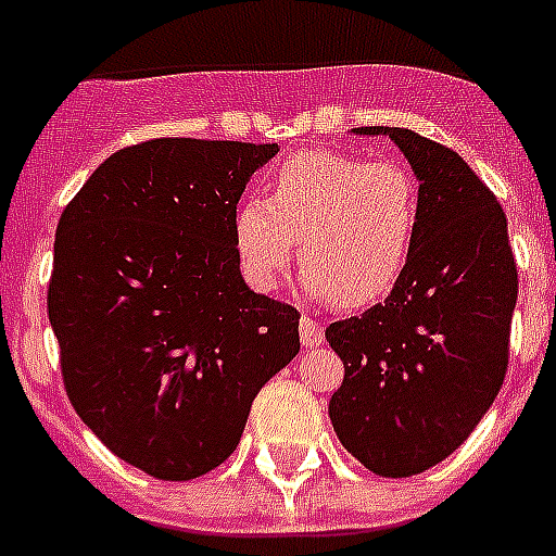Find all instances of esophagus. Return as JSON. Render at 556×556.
<instances>
[{
    "label": "esophagus",
    "mask_w": 556,
    "mask_h": 556,
    "mask_svg": "<svg viewBox=\"0 0 556 556\" xmlns=\"http://www.w3.org/2000/svg\"><path fill=\"white\" fill-rule=\"evenodd\" d=\"M301 342L306 348H320L323 339H326V331H323L320 320L317 317H308V314H303L301 317Z\"/></svg>",
    "instance_id": "obj_1"
}]
</instances>
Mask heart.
<instances>
[{
    "label": "heart",
    "mask_w": 556,
    "mask_h": 556,
    "mask_svg": "<svg viewBox=\"0 0 556 556\" xmlns=\"http://www.w3.org/2000/svg\"><path fill=\"white\" fill-rule=\"evenodd\" d=\"M417 225L420 184L404 161L303 150L275 166L264 198L242 200L233 242L250 283L273 289L298 239L312 292L365 308L404 278Z\"/></svg>",
    "instance_id": "obj_1"
}]
</instances>
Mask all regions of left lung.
Wrapping results in <instances>:
<instances>
[{
  "label": "left lung",
  "instance_id": "1",
  "mask_svg": "<svg viewBox=\"0 0 556 556\" xmlns=\"http://www.w3.org/2000/svg\"><path fill=\"white\" fill-rule=\"evenodd\" d=\"M384 132L420 180L404 278L362 317L331 323L345 365L328 415L367 470L406 479L454 454L493 406L509 365L518 267L507 214L459 152L406 127Z\"/></svg>",
  "mask_w": 556,
  "mask_h": 556
}]
</instances>
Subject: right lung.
I'll return each instance as SVG.
<instances>
[{"label": "right lung", "mask_w": 556, "mask_h": 556, "mask_svg": "<svg viewBox=\"0 0 556 556\" xmlns=\"http://www.w3.org/2000/svg\"><path fill=\"white\" fill-rule=\"evenodd\" d=\"M278 144L150 139L63 208L47 289L66 395L113 454L189 481L239 445L253 397L301 351L289 303L244 287L236 203Z\"/></svg>", "instance_id": "add662e5"}]
</instances>
